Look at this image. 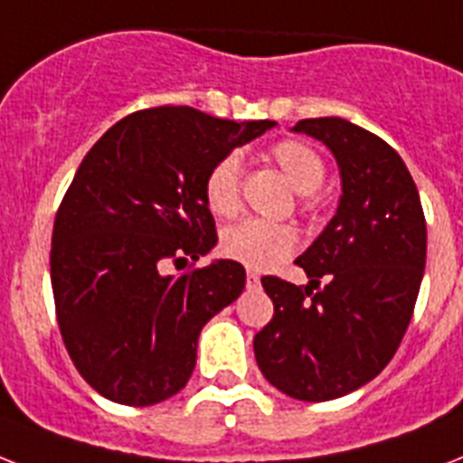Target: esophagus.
<instances>
[{
	"mask_svg": "<svg viewBox=\"0 0 463 463\" xmlns=\"http://www.w3.org/2000/svg\"><path fill=\"white\" fill-rule=\"evenodd\" d=\"M259 285H261V278H259L257 273H254V270H250V273H247V288H251V290H257Z\"/></svg>",
	"mask_w": 463,
	"mask_h": 463,
	"instance_id": "34e87169",
	"label": "esophagus"
}]
</instances>
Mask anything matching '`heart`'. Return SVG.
Wrapping results in <instances>:
<instances>
[{
  "mask_svg": "<svg viewBox=\"0 0 463 463\" xmlns=\"http://www.w3.org/2000/svg\"><path fill=\"white\" fill-rule=\"evenodd\" d=\"M273 159L280 171L288 175L299 194H314L326 180V166L317 149L297 140L278 142L273 146ZM240 173L242 156L238 152L225 154L209 171L204 183V199L209 209L219 216H232L240 206ZM297 235L290 225L270 223V221H242L231 225L221 238V251L235 259L247 269L266 270L290 257L295 250Z\"/></svg>",
  "mask_w": 463,
  "mask_h": 463,
  "instance_id": "b5f03b06",
  "label": "heart"
}]
</instances>
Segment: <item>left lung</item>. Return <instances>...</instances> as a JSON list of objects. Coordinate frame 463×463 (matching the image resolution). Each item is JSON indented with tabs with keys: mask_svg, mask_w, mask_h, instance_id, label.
<instances>
[{
	"mask_svg": "<svg viewBox=\"0 0 463 463\" xmlns=\"http://www.w3.org/2000/svg\"><path fill=\"white\" fill-rule=\"evenodd\" d=\"M292 133L328 146L342 194L335 216L297 257L309 283L261 278L276 314L254 337V356L288 397L328 402L373 381L400 347L426 269V219L388 142L337 116L304 118Z\"/></svg>",
	"mask_w": 463,
	"mask_h": 463,
	"instance_id": "left-lung-1",
	"label": "left lung"
}]
</instances>
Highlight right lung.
<instances>
[{
	"mask_svg": "<svg viewBox=\"0 0 463 463\" xmlns=\"http://www.w3.org/2000/svg\"><path fill=\"white\" fill-rule=\"evenodd\" d=\"M276 121H223L156 107L111 126L85 154L52 235L56 318L75 368L111 402L149 407L185 388L209 318L242 295L244 266L213 259L206 175Z\"/></svg>",
	"mask_w": 463,
	"mask_h": 463,
	"instance_id": "add662e5",
	"label": "right lung"
}]
</instances>
